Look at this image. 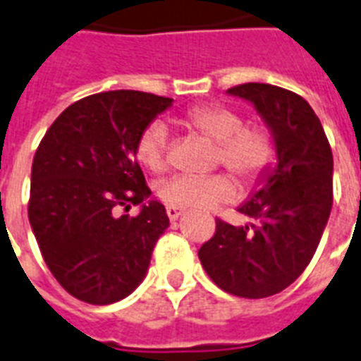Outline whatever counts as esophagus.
I'll list each match as a JSON object with an SVG mask.
<instances>
[{"mask_svg":"<svg viewBox=\"0 0 361 361\" xmlns=\"http://www.w3.org/2000/svg\"><path fill=\"white\" fill-rule=\"evenodd\" d=\"M181 213H183V209H181V207L166 206V215H169V219H171V221H176V219H178Z\"/></svg>","mask_w":361,"mask_h":361,"instance_id":"1","label":"esophagus"}]
</instances>
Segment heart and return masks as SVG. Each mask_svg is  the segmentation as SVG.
<instances>
[{
	"label": "heart",
	"mask_w": 361,
	"mask_h": 361,
	"mask_svg": "<svg viewBox=\"0 0 361 361\" xmlns=\"http://www.w3.org/2000/svg\"><path fill=\"white\" fill-rule=\"evenodd\" d=\"M181 122L219 142L215 161L235 172L247 185H256L276 165L278 145L274 135L263 126H245L235 109L226 105H195L183 113ZM171 133L163 120L146 126L135 145V155L142 166L159 174L169 166ZM237 183L226 172L178 174L157 185V196L166 206L206 209L231 202Z\"/></svg>",
	"instance_id": "heart-1"
}]
</instances>
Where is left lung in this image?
<instances>
[{
	"label": "left lung",
	"mask_w": 361,
	"mask_h": 361,
	"mask_svg": "<svg viewBox=\"0 0 361 361\" xmlns=\"http://www.w3.org/2000/svg\"><path fill=\"white\" fill-rule=\"evenodd\" d=\"M228 92L254 104L278 145V165L239 213L254 224L216 219L198 250L207 276L235 297L265 298L291 286L317 250L332 211V148L302 96L267 83Z\"/></svg>",
	"instance_id": "8db88e82"
}]
</instances>
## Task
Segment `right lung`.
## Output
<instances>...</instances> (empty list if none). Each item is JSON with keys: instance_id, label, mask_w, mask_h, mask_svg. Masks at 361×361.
Listing matches in <instances>:
<instances>
[{"instance_id": "right-lung-1", "label": "right lung", "mask_w": 361, "mask_h": 361, "mask_svg": "<svg viewBox=\"0 0 361 361\" xmlns=\"http://www.w3.org/2000/svg\"><path fill=\"white\" fill-rule=\"evenodd\" d=\"M171 104L140 90L98 92L66 107L38 145L29 222L55 280L83 302L104 306L135 291L169 228L155 200L137 216L116 213L152 195L135 145Z\"/></svg>"}]
</instances>
